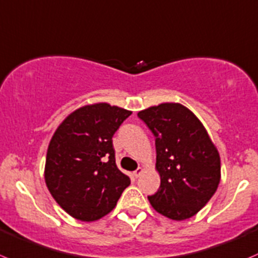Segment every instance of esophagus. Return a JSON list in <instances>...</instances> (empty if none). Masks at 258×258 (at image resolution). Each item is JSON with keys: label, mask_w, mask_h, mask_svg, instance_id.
Returning <instances> with one entry per match:
<instances>
[{"label": "esophagus", "mask_w": 258, "mask_h": 258, "mask_svg": "<svg viewBox=\"0 0 258 258\" xmlns=\"http://www.w3.org/2000/svg\"><path fill=\"white\" fill-rule=\"evenodd\" d=\"M143 172H144V169H143L142 167H139L137 170H134V172H133V175H134L135 178H138V177H140V174H142Z\"/></svg>", "instance_id": "34e87169"}]
</instances>
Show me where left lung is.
Listing matches in <instances>:
<instances>
[{"instance_id": "1", "label": "left lung", "mask_w": 258, "mask_h": 258, "mask_svg": "<svg viewBox=\"0 0 258 258\" xmlns=\"http://www.w3.org/2000/svg\"><path fill=\"white\" fill-rule=\"evenodd\" d=\"M138 116L155 135L160 187L148 197L152 207L173 221L197 215L221 180V158L205 125L179 103L150 106Z\"/></svg>"}]
</instances>
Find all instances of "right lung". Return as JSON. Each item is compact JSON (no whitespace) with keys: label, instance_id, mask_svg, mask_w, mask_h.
<instances>
[{"label":"right lung","instance_id":"1","mask_svg":"<svg viewBox=\"0 0 258 258\" xmlns=\"http://www.w3.org/2000/svg\"><path fill=\"white\" fill-rule=\"evenodd\" d=\"M132 111L108 103L69 114L50 140L45 182L53 200L74 218L98 221L115 208L130 178L115 163L113 135Z\"/></svg>","mask_w":258,"mask_h":258}]
</instances>
